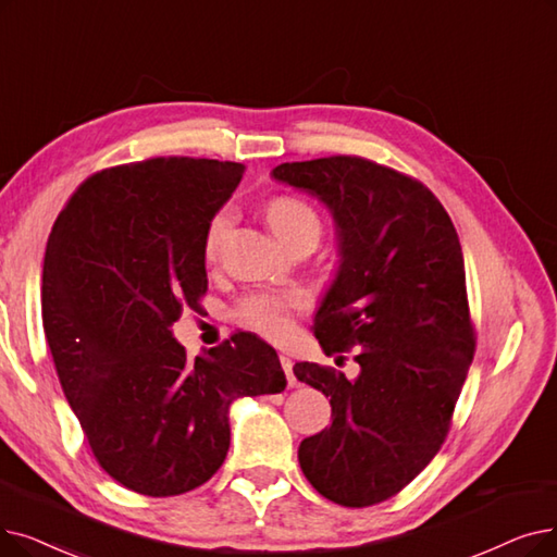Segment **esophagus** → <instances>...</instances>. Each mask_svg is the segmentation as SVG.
Masks as SVG:
<instances>
[{
    "label": "esophagus",
    "instance_id": "esophagus-1",
    "mask_svg": "<svg viewBox=\"0 0 557 557\" xmlns=\"http://www.w3.org/2000/svg\"><path fill=\"white\" fill-rule=\"evenodd\" d=\"M280 364H282V371L286 373V382H288V386H296V384H298V380H296V375H294V361L288 359V357H284V355H280Z\"/></svg>",
    "mask_w": 557,
    "mask_h": 557
}]
</instances>
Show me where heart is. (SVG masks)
I'll list each match as a JSON object with an SVG mask.
<instances>
[{"label": "heart", "mask_w": 557, "mask_h": 557, "mask_svg": "<svg viewBox=\"0 0 557 557\" xmlns=\"http://www.w3.org/2000/svg\"><path fill=\"white\" fill-rule=\"evenodd\" d=\"M269 215L271 230L284 240V244H294V240L302 234H319L321 221L313 207L300 198L280 196L269 202L265 209ZM232 213L230 209H221L213 215L207 227L205 236V252L209 259L219 252L221 240L230 227ZM307 307V298L300 292H275V288H263V292H252L246 298H240L236 305V319L240 325L248 330H255L263 336L280 338L288 336L292 332V319L294 313Z\"/></svg>", "instance_id": "heart-1"}]
</instances>
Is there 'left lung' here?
<instances>
[{
	"instance_id": "obj_1",
	"label": "left lung",
	"mask_w": 557,
	"mask_h": 557,
	"mask_svg": "<svg viewBox=\"0 0 557 557\" xmlns=\"http://www.w3.org/2000/svg\"><path fill=\"white\" fill-rule=\"evenodd\" d=\"M282 184L332 213L338 269L313 319L325 355L357 348L361 373L298 361L330 396L332 425L298 448L321 496L367 507L396 496L440 453L473 359L465 257L432 190L361 157L282 163Z\"/></svg>"
}]
</instances>
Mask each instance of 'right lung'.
Segmentation results:
<instances>
[{"label": "right lung", "instance_id": "obj_1", "mask_svg": "<svg viewBox=\"0 0 557 557\" xmlns=\"http://www.w3.org/2000/svg\"><path fill=\"white\" fill-rule=\"evenodd\" d=\"M246 165L157 157L107 168L47 238L42 327L63 394L100 467L145 496L196 490L230 448V405L286 386L250 332L190 359L171 325L200 311L205 236Z\"/></svg>", "mask_w": 557, "mask_h": 557}]
</instances>
